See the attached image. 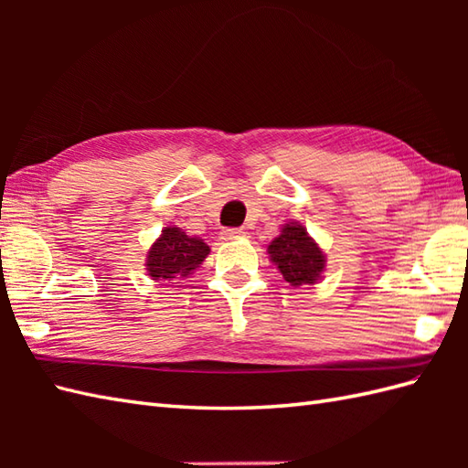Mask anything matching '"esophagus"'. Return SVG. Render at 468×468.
Listing matches in <instances>:
<instances>
[{"mask_svg":"<svg viewBox=\"0 0 468 468\" xmlns=\"http://www.w3.org/2000/svg\"><path fill=\"white\" fill-rule=\"evenodd\" d=\"M221 235H223L225 241L239 239V237H243V229H223Z\"/></svg>","mask_w":468,"mask_h":468,"instance_id":"esophagus-1","label":"esophagus"}]
</instances>
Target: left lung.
<instances>
[{
  "label": "left lung",
  "instance_id": "8db88e82",
  "mask_svg": "<svg viewBox=\"0 0 468 468\" xmlns=\"http://www.w3.org/2000/svg\"><path fill=\"white\" fill-rule=\"evenodd\" d=\"M271 261L282 271L283 280L293 287L303 283H315L317 277L324 271L325 260L320 247L307 235L302 225L290 223L283 227L280 237H275L271 245L267 247Z\"/></svg>",
  "mask_w": 468,
  "mask_h": 468
}]
</instances>
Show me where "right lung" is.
Masks as SVG:
<instances>
[{"instance_id":"right-lung-1","label":"right lung","mask_w":468,"mask_h":468,"mask_svg":"<svg viewBox=\"0 0 468 468\" xmlns=\"http://www.w3.org/2000/svg\"><path fill=\"white\" fill-rule=\"evenodd\" d=\"M208 245L198 237H188L178 227H166L146 257L148 275L156 282H175L191 275L205 261Z\"/></svg>"}]
</instances>
